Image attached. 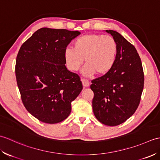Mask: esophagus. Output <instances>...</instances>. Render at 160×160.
<instances>
[{
	"label": "esophagus",
	"instance_id": "esophagus-1",
	"mask_svg": "<svg viewBox=\"0 0 160 160\" xmlns=\"http://www.w3.org/2000/svg\"><path fill=\"white\" fill-rule=\"evenodd\" d=\"M81 81H82V84H83V86H84V87H87L89 86V80L85 79V78H81Z\"/></svg>",
	"mask_w": 160,
	"mask_h": 160
}]
</instances>
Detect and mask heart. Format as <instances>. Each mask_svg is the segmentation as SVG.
I'll list each match as a JSON object with an SVG mask.
<instances>
[{
	"label": "heart",
	"instance_id": "obj_1",
	"mask_svg": "<svg viewBox=\"0 0 160 160\" xmlns=\"http://www.w3.org/2000/svg\"><path fill=\"white\" fill-rule=\"evenodd\" d=\"M118 45L111 36L98 33H89L75 40L73 48H67L64 56L68 69L77 71L84 62L86 65L82 73L86 76L94 73L104 75L116 60Z\"/></svg>",
	"mask_w": 160,
	"mask_h": 160
}]
</instances>
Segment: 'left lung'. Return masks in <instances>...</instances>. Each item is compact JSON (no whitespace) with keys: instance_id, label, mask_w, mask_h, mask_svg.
I'll use <instances>...</instances> for the list:
<instances>
[{"instance_id":"obj_1","label":"left lung","mask_w":160,"mask_h":160,"mask_svg":"<svg viewBox=\"0 0 160 160\" xmlns=\"http://www.w3.org/2000/svg\"><path fill=\"white\" fill-rule=\"evenodd\" d=\"M118 45L116 60L104 76L91 81L93 111L97 120L105 125L117 126L132 116L140 104L144 75L135 47L118 32L106 30Z\"/></svg>"}]
</instances>
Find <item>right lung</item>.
<instances>
[{
	"label": "right lung",
	"instance_id": "right-lung-1",
	"mask_svg": "<svg viewBox=\"0 0 160 160\" xmlns=\"http://www.w3.org/2000/svg\"><path fill=\"white\" fill-rule=\"evenodd\" d=\"M80 32L47 28L20 47L15 72L22 102L38 120L56 124L69 116L71 102L82 90L78 74L67 69L64 51Z\"/></svg>",
	"mask_w": 160,
	"mask_h": 160
}]
</instances>
